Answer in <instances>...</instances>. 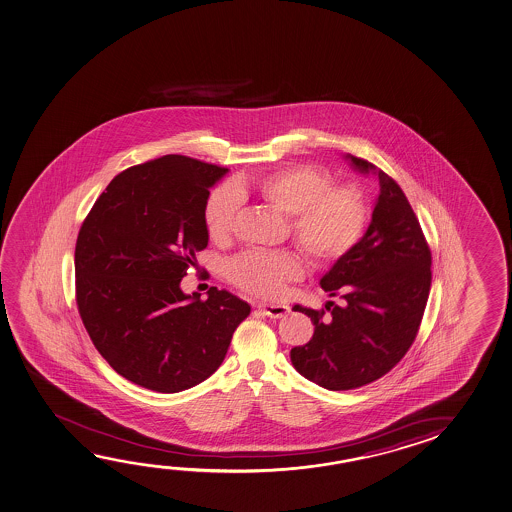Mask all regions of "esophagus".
Wrapping results in <instances>:
<instances>
[{
    "mask_svg": "<svg viewBox=\"0 0 512 512\" xmlns=\"http://www.w3.org/2000/svg\"><path fill=\"white\" fill-rule=\"evenodd\" d=\"M260 312L264 315H268V317H273V319H278V317H284L289 312V307L287 305H271V303H260L259 307Z\"/></svg>",
    "mask_w": 512,
    "mask_h": 512,
    "instance_id": "1",
    "label": "esophagus"
}]
</instances>
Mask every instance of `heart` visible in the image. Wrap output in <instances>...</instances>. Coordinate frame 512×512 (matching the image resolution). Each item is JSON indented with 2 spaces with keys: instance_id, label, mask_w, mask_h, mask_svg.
<instances>
[{
  "instance_id": "obj_1",
  "label": "heart",
  "mask_w": 512,
  "mask_h": 512,
  "mask_svg": "<svg viewBox=\"0 0 512 512\" xmlns=\"http://www.w3.org/2000/svg\"><path fill=\"white\" fill-rule=\"evenodd\" d=\"M330 173L312 165L285 166L275 172L214 189L204 209L211 241L225 244L236 227L241 198L255 195L278 213L289 216L294 244L315 266H328L351 252L362 237L367 204L354 186H331ZM227 275L243 291L278 298L285 284L301 275L292 252H250L228 262Z\"/></svg>"
}]
</instances>
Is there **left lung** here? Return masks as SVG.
Wrapping results in <instances>:
<instances>
[{"instance_id": "left-lung-1", "label": "left lung", "mask_w": 512, "mask_h": 512, "mask_svg": "<svg viewBox=\"0 0 512 512\" xmlns=\"http://www.w3.org/2000/svg\"><path fill=\"white\" fill-rule=\"evenodd\" d=\"M354 170L374 173L379 195L367 232L321 278L340 305H294L310 317L314 337L292 347L303 378L328 390L369 385L401 362L417 337L431 289V250L401 186L383 170L347 154Z\"/></svg>"}]
</instances>
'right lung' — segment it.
Instances as JSON below:
<instances>
[{"instance_id":"right-lung-1","label":"right lung","mask_w":512,"mask_h":512,"mask_svg":"<svg viewBox=\"0 0 512 512\" xmlns=\"http://www.w3.org/2000/svg\"><path fill=\"white\" fill-rule=\"evenodd\" d=\"M227 168L168 154L108 184L79 228L76 303L95 349L134 385L175 394L220 367L250 305L181 280L209 243L204 209Z\"/></svg>"}]
</instances>
